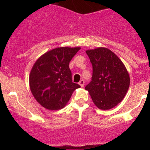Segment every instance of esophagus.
<instances>
[{
	"instance_id": "obj_1",
	"label": "esophagus",
	"mask_w": 150,
	"mask_h": 150,
	"mask_svg": "<svg viewBox=\"0 0 150 150\" xmlns=\"http://www.w3.org/2000/svg\"><path fill=\"white\" fill-rule=\"evenodd\" d=\"M79 85H80L82 87H83L84 85H85V81H84L83 80H81L80 81V82H79Z\"/></svg>"
}]
</instances>
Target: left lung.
Instances as JSON below:
<instances>
[{
	"label": "left lung",
	"mask_w": 150,
	"mask_h": 150,
	"mask_svg": "<svg viewBox=\"0 0 150 150\" xmlns=\"http://www.w3.org/2000/svg\"><path fill=\"white\" fill-rule=\"evenodd\" d=\"M86 53L92 65V76L85 89L98 108L111 109L123 100L128 92V71L120 58L106 48L87 50Z\"/></svg>",
	"instance_id": "8db88e82"
}]
</instances>
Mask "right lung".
Masks as SVG:
<instances>
[{"instance_id": "1", "label": "right lung", "mask_w": 150, "mask_h": 150, "mask_svg": "<svg viewBox=\"0 0 150 150\" xmlns=\"http://www.w3.org/2000/svg\"><path fill=\"white\" fill-rule=\"evenodd\" d=\"M80 47L56 48L42 55L30 72L31 92L38 102L49 110L63 108L80 86L72 81L69 63Z\"/></svg>"}]
</instances>
